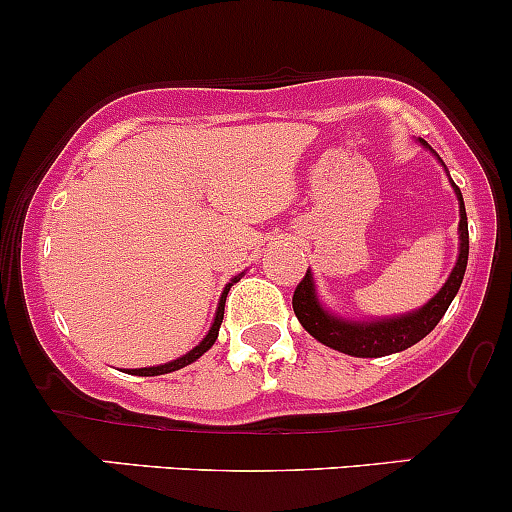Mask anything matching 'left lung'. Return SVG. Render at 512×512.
I'll use <instances>...</instances> for the list:
<instances>
[{"instance_id": "left-lung-1", "label": "left lung", "mask_w": 512, "mask_h": 512, "mask_svg": "<svg viewBox=\"0 0 512 512\" xmlns=\"http://www.w3.org/2000/svg\"><path fill=\"white\" fill-rule=\"evenodd\" d=\"M417 142L424 149H429L446 171V164L441 161L439 154L422 137ZM446 176H449V171H446ZM449 184L454 188L456 201H459V255H456V265L449 277H446L444 287L427 304L414 311H407V314L383 316V319H348V316L333 314L328 306H324V301L319 299V292H316L314 274L306 270V277L301 279L297 292H294L292 306L299 324L316 341L333 348V351L355 355V358H383V355L405 351V348L422 341L429 331H434V326L439 324L441 316L446 314L456 292H459L466 274V262H469V220H466L464 196H461L459 186L454 181L449 179Z\"/></svg>"}]
</instances>
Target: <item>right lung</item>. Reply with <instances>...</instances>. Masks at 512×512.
Listing matches in <instances>:
<instances>
[{
    "instance_id": "obj_1",
    "label": "right lung",
    "mask_w": 512,
    "mask_h": 512,
    "mask_svg": "<svg viewBox=\"0 0 512 512\" xmlns=\"http://www.w3.org/2000/svg\"><path fill=\"white\" fill-rule=\"evenodd\" d=\"M242 274H245V272H242ZM242 274H235V277L230 279L228 284H225L223 294H220V301H218V309H215L213 324H211V328H208V333H206V336H203V341L198 343L196 348H191V351L181 355V358H176V360H169V363H161V365H149V368H132V370H127V373H132V375H142V378H152V375H166V373H174V370H181V368H186V365L196 363V360L201 358V355L206 353L208 348L213 346V343H215V338H218L220 324H223V314H225V297H228L230 287H233L235 282H240V277H242Z\"/></svg>"
}]
</instances>
